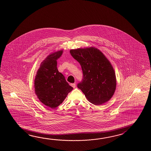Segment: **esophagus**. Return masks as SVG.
Returning a JSON list of instances; mask_svg holds the SVG:
<instances>
[{"label":"esophagus","instance_id":"esophagus-1","mask_svg":"<svg viewBox=\"0 0 151 151\" xmlns=\"http://www.w3.org/2000/svg\"><path fill=\"white\" fill-rule=\"evenodd\" d=\"M70 85H71V86L72 87H73V88H75L76 86V83H71Z\"/></svg>","mask_w":151,"mask_h":151}]
</instances>
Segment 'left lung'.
<instances>
[{
    "instance_id": "8db88e82",
    "label": "left lung",
    "mask_w": 151,
    "mask_h": 151,
    "mask_svg": "<svg viewBox=\"0 0 151 151\" xmlns=\"http://www.w3.org/2000/svg\"><path fill=\"white\" fill-rule=\"evenodd\" d=\"M71 55L79 63L83 73L82 81L77 86L87 99L100 105L111 99L116 91V73L110 61L98 48L72 49Z\"/></svg>"
}]
</instances>
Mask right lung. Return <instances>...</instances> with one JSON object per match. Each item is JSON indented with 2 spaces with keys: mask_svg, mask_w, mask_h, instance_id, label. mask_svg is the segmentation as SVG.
<instances>
[{
  "mask_svg": "<svg viewBox=\"0 0 151 151\" xmlns=\"http://www.w3.org/2000/svg\"><path fill=\"white\" fill-rule=\"evenodd\" d=\"M63 50L52 53L42 61L35 79V94L47 107L54 109L64 101L73 90L57 68V60Z\"/></svg>",
  "mask_w": 151,
  "mask_h": 151,
  "instance_id": "right-lung-1",
  "label": "right lung"
}]
</instances>
